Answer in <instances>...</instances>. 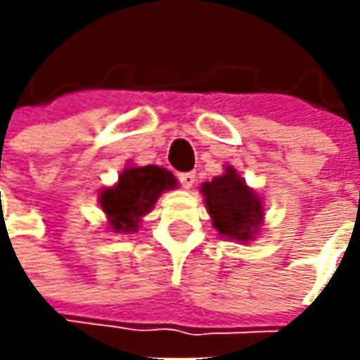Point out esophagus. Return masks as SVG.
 <instances>
[{"instance_id":"1","label":"esophagus","mask_w":360,"mask_h":360,"mask_svg":"<svg viewBox=\"0 0 360 360\" xmlns=\"http://www.w3.org/2000/svg\"><path fill=\"white\" fill-rule=\"evenodd\" d=\"M178 180H180V184H182V188H186V190H190V188L194 186V182H196V174L194 172H184L178 176Z\"/></svg>"}]
</instances>
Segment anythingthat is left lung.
<instances>
[{
  "label": "left lung",
  "mask_w": 360,
  "mask_h": 360,
  "mask_svg": "<svg viewBox=\"0 0 360 360\" xmlns=\"http://www.w3.org/2000/svg\"><path fill=\"white\" fill-rule=\"evenodd\" d=\"M200 192L220 236L242 244L255 240L264 216L262 200L232 166H226V172L212 178V182H204Z\"/></svg>",
  "instance_id": "8db88e82"
}]
</instances>
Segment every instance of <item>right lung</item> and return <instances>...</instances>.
<instances>
[{
	"instance_id": "obj_1",
	"label": "right lung",
	"mask_w": 360,
	"mask_h": 360,
	"mask_svg": "<svg viewBox=\"0 0 360 360\" xmlns=\"http://www.w3.org/2000/svg\"><path fill=\"white\" fill-rule=\"evenodd\" d=\"M178 186L172 172L160 166H128L112 188L100 192V206L112 232H136L162 192Z\"/></svg>"
}]
</instances>
